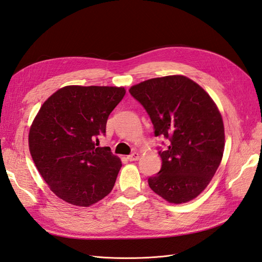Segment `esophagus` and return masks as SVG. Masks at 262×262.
Listing matches in <instances>:
<instances>
[{
  "instance_id": "34e87169",
  "label": "esophagus",
  "mask_w": 262,
  "mask_h": 262,
  "mask_svg": "<svg viewBox=\"0 0 262 262\" xmlns=\"http://www.w3.org/2000/svg\"><path fill=\"white\" fill-rule=\"evenodd\" d=\"M139 157H140V155H139V153H137V152H134V153H132V154H130L128 157V160L130 161V162H133V161H138L139 160Z\"/></svg>"
}]
</instances>
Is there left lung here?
Returning a JSON list of instances; mask_svg holds the SVG:
<instances>
[{"label":"left lung","mask_w":262,"mask_h":262,"mask_svg":"<svg viewBox=\"0 0 262 262\" xmlns=\"http://www.w3.org/2000/svg\"><path fill=\"white\" fill-rule=\"evenodd\" d=\"M144 107L155 137L168 140L158 150L162 167L148 178L155 193L170 203L194 199L210 184L223 157V119L209 94L182 75L150 78L130 89Z\"/></svg>","instance_id":"left-lung-1"}]
</instances>
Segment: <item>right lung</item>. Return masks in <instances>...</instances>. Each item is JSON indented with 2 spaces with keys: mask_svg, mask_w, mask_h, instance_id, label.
Instances as JSON below:
<instances>
[{
  "mask_svg": "<svg viewBox=\"0 0 262 262\" xmlns=\"http://www.w3.org/2000/svg\"><path fill=\"white\" fill-rule=\"evenodd\" d=\"M123 87L66 86L39 109L29 130V150L38 171L60 199L90 207L112 191L121 161L97 147Z\"/></svg>",
  "mask_w": 262,
  "mask_h": 262,
  "instance_id": "1",
  "label": "right lung"
}]
</instances>
